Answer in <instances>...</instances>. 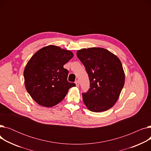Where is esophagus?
<instances>
[{
  "mask_svg": "<svg viewBox=\"0 0 151 151\" xmlns=\"http://www.w3.org/2000/svg\"><path fill=\"white\" fill-rule=\"evenodd\" d=\"M75 84H76V86L77 87H78L79 86H80V83H79V81H78V80H76V81H75Z\"/></svg>",
  "mask_w": 151,
  "mask_h": 151,
  "instance_id": "esophagus-1",
  "label": "esophagus"
}]
</instances>
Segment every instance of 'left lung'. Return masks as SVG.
Returning a JSON list of instances; mask_svg holds the SVG:
<instances>
[{
	"mask_svg": "<svg viewBox=\"0 0 151 151\" xmlns=\"http://www.w3.org/2000/svg\"><path fill=\"white\" fill-rule=\"evenodd\" d=\"M77 57L84 65L90 80V89L83 93L88 109L100 113L112 108L120 96L125 73L117 55L103 47L78 50Z\"/></svg>",
	"mask_w": 151,
	"mask_h": 151,
	"instance_id": "8db88e82",
	"label": "left lung"
}]
</instances>
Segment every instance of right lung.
I'll return each instance as SVG.
<instances>
[{
	"label": "right lung",
	"mask_w": 151,
	"mask_h": 151,
	"mask_svg": "<svg viewBox=\"0 0 151 151\" xmlns=\"http://www.w3.org/2000/svg\"><path fill=\"white\" fill-rule=\"evenodd\" d=\"M73 57L70 50L49 45L37 51L24 70V84L30 97L44 107L58 104L75 83L67 81L68 71L63 65Z\"/></svg>",
	"instance_id": "obj_1"
}]
</instances>
